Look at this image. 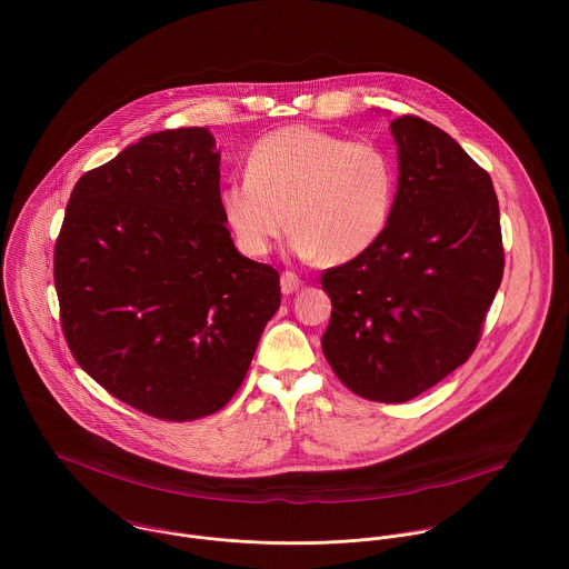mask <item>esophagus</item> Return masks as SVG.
<instances>
[{"label": "esophagus", "instance_id": "esophagus-1", "mask_svg": "<svg viewBox=\"0 0 569 569\" xmlns=\"http://www.w3.org/2000/svg\"><path fill=\"white\" fill-rule=\"evenodd\" d=\"M300 287H302V280H300L296 273L284 271V273L280 276V289H282V293H284V296L296 293Z\"/></svg>", "mask_w": 569, "mask_h": 569}]
</instances>
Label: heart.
<instances>
[{
	"label": "heart",
	"instance_id": "heart-1",
	"mask_svg": "<svg viewBox=\"0 0 569 569\" xmlns=\"http://www.w3.org/2000/svg\"><path fill=\"white\" fill-rule=\"evenodd\" d=\"M395 199L397 170L381 147L291 124L253 144L219 208L249 258L267 256L289 228L293 256L341 264L381 239Z\"/></svg>",
	"mask_w": 569,
	"mask_h": 569
}]
</instances>
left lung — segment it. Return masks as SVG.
<instances>
[{"instance_id":"1","label":"left lung","mask_w":569,"mask_h":569,"mask_svg":"<svg viewBox=\"0 0 569 569\" xmlns=\"http://www.w3.org/2000/svg\"><path fill=\"white\" fill-rule=\"evenodd\" d=\"M390 131L395 210L377 243L322 276L332 302L322 350L355 395L406 403L471 357L503 249L487 170L420 118H397Z\"/></svg>"}]
</instances>
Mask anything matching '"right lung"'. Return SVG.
I'll return each mask as SVG.
<instances>
[{"label": "right lung", "mask_w": 569, "mask_h": 569, "mask_svg": "<svg viewBox=\"0 0 569 569\" xmlns=\"http://www.w3.org/2000/svg\"><path fill=\"white\" fill-rule=\"evenodd\" d=\"M214 136L166 129L84 172L54 249L68 346L109 395L162 420L219 411L280 307L219 208Z\"/></svg>", "instance_id": "add662e5"}]
</instances>
